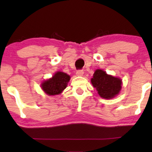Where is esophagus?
I'll return each instance as SVG.
<instances>
[{
    "label": "esophagus",
    "mask_w": 152,
    "mask_h": 152,
    "mask_svg": "<svg viewBox=\"0 0 152 152\" xmlns=\"http://www.w3.org/2000/svg\"><path fill=\"white\" fill-rule=\"evenodd\" d=\"M76 76H82L83 75V71L82 70H78L77 71H76Z\"/></svg>",
    "instance_id": "34e87169"
}]
</instances>
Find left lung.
<instances>
[{"label": "left lung", "mask_w": 152, "mask_h": 152, "mask_svg": "<svg viewBox=\"0 0 152 152\" xmlns=\"http://www.w3.org/2000/svg\"><path fill=\"white\" fill-rule=\"evenodd\" d=\"M92 85L102 98L111 99L119 94L121 89V78L108 75L102 69H96L91 79Z\"/></svg>", "instance_id": "left-lung-1"}]
</instances>
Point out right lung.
Here are the masks:
<instances>
[{"label": "right lung", "instance_id": "add662e5", "mask_svg": "<svg viewBox=\"0 0 152 152\" xmlns=\"http://www.w3.org/2000/svg\"><path fill=\"white\" fill-rule=\"evenodd\" d=\"M70 78V76L66 73L57 71L53 77L41 83V88L48 95H58L66 88Z\"/></svg>", "mask_w": 152, "mask_h": 152}]
</instances>
